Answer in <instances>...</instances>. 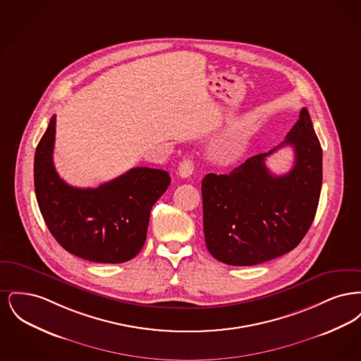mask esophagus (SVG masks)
<instances>
[{"mask_svg": "<svg viewBox=\"0 0 361 361\" xmlns=\"http://www.w3.org/2000/svg\"><path fill=\"white\" fill-rule=\"evenodd\" d=\"M195 171V165L192 162V159L185 158L180 162V166H178V174L183 177V178H188L192 176V173Z\"/></svg>", "mask_w": 361, "mask_h": 361, "instance_id": "34e87169", "label": "esophagus"}]
</instances>
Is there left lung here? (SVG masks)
<instances>
[{"mask_svg": "<svg viewBox=\"0 0 361 361\" xmlns=\"http://www.w3.org/2000/svg\"><path fill=\"white\" fill-rule=\"evenodd\" d=\"M291 145L292 171L275 176L264 158ZM322 187V147L309 111L302 108L286 140L253 155L228 174L202 181L203 228L208 252L221 262L250 267L295 249L314 221Z\"/></svg>", "mask_w": 361, "mask_h": 361, "instance_id": "left-lung-1", "label": "left lung"}]
</instances>
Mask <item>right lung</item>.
<instances>
[{"mask_svg": "<svg viewBox=\"0 0 361 361\" xmlns=\"http://www.w3.org/2000/svg\"><path fill=\"white\" fill-rule=\"evenodd\" d=\"M55 116L35 153L36 200L52 237L77 257L121 264L145 245L150 211L171 184L166 171L133 168L99 188H75L55 171Z\"/></svg>", "mask_w": 361, "mask_h": 361, "instance_id": "add662e5", "label": "right lung"}]
</instances>
